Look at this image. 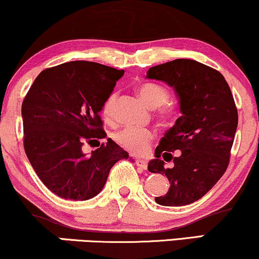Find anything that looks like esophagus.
Instances as JSON below:
<instances>
[{
	"label": "esophagus",
	"instance_id": "1",
	"mask_svg": "<svg viewBox=\"0 0 259 259\" xmlns=\"http://www.w3.org/2000/svg\"><path fill=\"white\" fill-rule=\"evenodd\" d=\"M135 163L138 167H140L141 169H147V162L146 159H142V158H135Z\"/></svg>",
	"mask_w": 259,
	"mask_h": 259
}]
</instances>
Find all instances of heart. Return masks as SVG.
I'll return each instance as SVG.
<instances>
[{"instance_id": "obj_1", "label": "heart", "mask_w": 259, "mask_h": 259, "mask_svg": "<svg viewBox=\"0 0 259 259\" xmlns=\"http://www.w3.org/2000/svg\"><path fill=\"white\" fill-rule=\"evenodd\" d=\"M138 92L141 100L150 107H159L157 115L162 120L168 121L175 117V109L171 106L165 105L169 99V92L164 86L156 84V82H145L138 88ZM115 102H117V94L112 92L107 97L102 106V114L107 120H112L114 117ZM114 141L134 154H141L146 152L150 147L151 142L154 139V133L147 127H134L126 126L117 132L113 135Z\"/></svg>"}]
</instances>
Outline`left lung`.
<instances>
[{
    "label": "left lung",
    "mask_w": 259,
    "mask_h": 259,
    "mask_svg": "<svg viewBox=\"0 0 259 259\" xmlns=\"http://www.w3.org/2000/svg\"><path fill=\"white\" fill-rule=\"evenodd\" d=\"M148 79L167 82L179 97L181 117L167 130L148 163L151 173L168 178L162 206H186L200 200L227 170L237 127V109L227 80L194 59H174L148 69ZM171 152H178L174 157ZM174 159L173 168H164Z\"/></svg>",
    "instance_id": "obj_1"
}]
</instances>
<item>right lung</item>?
<instances>
[{
	"label": "right lung",
	"mask_w": 259,
	"mask_h": 259,
	"mask_svg": "<svg viewBox=\"0 0 259 259\" xmlns=\"http://www.w3.org/2000/svg\"><path fill=\"white\" fill-rule=\"evenodd\" d=\"M124 70L74 61L37 75L22 105L24 150L40 180L65 200L86 201L100 194L109 170L129 154L107 134L102 106ZM85 142L100 147L86 156Z\"/></svg>",
	"instance_id": "1"
}]
</instances>
